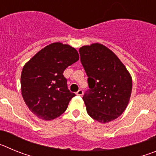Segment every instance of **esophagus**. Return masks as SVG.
Segmentation results:
<instances>
[{
  "label": "esophagus",
  "mask_w": 156,
  "mask_h": 156,
  "mask_svg": "<svg viewBox=\"0 0 156 156\" xmlns=\"http://www.w3.org/2000/svg\"><path fill=\"white\" fill-rule=\"evenodd\" d=\"M83 94V90H81V89H80V90L76 92V94L79 95V96H82Z\"/></svg>",
  "instance_id": "1"
}]
</instances>
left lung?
Here are the masks:
<instances>
[{
  "label": "left lung",
  "mask_w": 156,
  "mask_h": 156,
  "mask_svg": "<svg viewBox=\"0 0 156 156\" xmlns=\"http://www.w3.org/2000/svg\"><path fill=\"white\" fill-rule=\"evenodd\" d=\"M89 88L83 100L88 115L100 122L114 120L124 112L132 90V79L113 52L101 44L80 48Z\"/></svg>",
  "instance_id": "1"
}]
</instances>
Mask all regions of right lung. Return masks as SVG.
I'll list each match as a JSON object with an SVG mask.
<instances>
[{
  "mask_svg": "<svg viewBox=\"0 0 156 156\" xmlns=\"http://www.w3.org/2000/svg\"><path fill=\"white\" fill-rule=\"evenodd\" d=\"M78 60L75 48L57 42L43 48L24 66L22 94L30 111L40 119L51 120L60 116L76 96L68 89L63 73Z\"/></svg>",
  "mask_w": 156,
  "mask_h": 156,
  "instance_id": "add662e5",
  "label": "right lung"
}]
</instances>
